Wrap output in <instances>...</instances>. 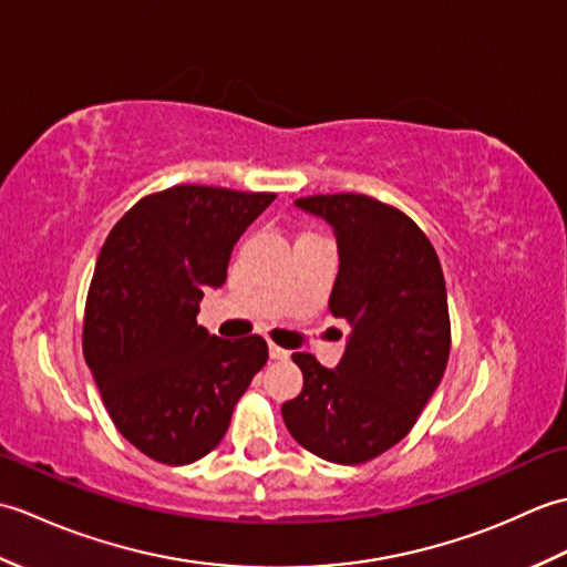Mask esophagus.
Masks as SVG:
<instances>
[{
	"label": "esophagus",
	"instance_id": "1",
	"mask_svg": "<svg viewBox=\"0 0 567 567\" xmlns=\"http://www.w3.org/2000/svg\"><path fill=\"white\" fill-rule=\"evenodd\" d=\"M268 351H270V358H272V360H287V358H290V351H285V348L275 346V343L268 346Z\"/></svg>",
	"mask_w": 567,
	"mask_h": 567
}]
</instances>
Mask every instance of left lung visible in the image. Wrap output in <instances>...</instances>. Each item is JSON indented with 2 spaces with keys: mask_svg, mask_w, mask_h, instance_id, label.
Listing matches in <instances>:
<instances>
[{
  "mask_svg": "<svg viewBox=\"0 0 567 567\" xmlns=\"http://www.w3.org/2000/svg\"><path fill=\"white\" fill-rule=\"evenodd\" d=\"M295 207L336 236L341 262L329 309L351 323V336L333 370L292 355L305 388L282 404V419L309 453L358 465L412 431L443 378L451 353L443 270L424 231L378 199L317 195Z\"/></svg>",
  "mask_w": 567,
  "mask_h": 567,
  "instance_id": "left-lung-1",
  "label": "left lung"
}]
</instances>
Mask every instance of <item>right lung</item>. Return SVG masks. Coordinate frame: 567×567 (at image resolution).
I'll return each mask as SVG.
<instances>
[{
	"label": "right lung",
	"mask_w": 567,
	"mask_h": 567,
	"mask_svg": "<svg viewBox=\"0 0 567 567\" xmlns=\"http://www.w3.org/2000/svg\"><path fill=\"white\" fill-rule=\"evenodd\" d=\"M268 192L177 185L118 221L94 265L84 309V360L118 433L165 465L214 451L234 406L268 360L260 336L219 339L199 327L207 287L226 282Z\"/></svg>",
	"instance_id": "right-lung-1"
}]
</instances>
